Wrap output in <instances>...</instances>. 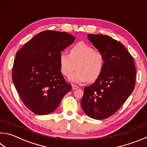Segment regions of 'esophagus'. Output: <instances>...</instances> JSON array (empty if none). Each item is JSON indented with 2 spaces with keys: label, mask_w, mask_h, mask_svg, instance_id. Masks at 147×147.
I'll return each mask as SVG.
<instances>
[{
  "label": "esophagus",
  "mask_w": 147,
  "mask_h": 147,
  "mask_svg": "<svg viewBox=\"0 0 147 147\" xmlns=\"http://www.w3.org/2000/svg\"><path fill=\"white\" fill-rule=\"evenodd\" d=\"M78 88V86L76 85H74V84H72V89L73 90H76Z\"/></svg>",
  "instance_id": "1"
}]
</instances>
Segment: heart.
Here are the masks:
<instances>
[{
	"label": "heart",
	"mask_w": 147,
	"mask_h": 147,
	"mask_svg": "<svg viewBox=\"0 0 147 147\" xmlns=\"http://www.w3.org/2000/svg\"><path fill=\"white\" fill-rule=\"evenodd\" d=\"M59 63L61 72L67 78L77 65L78 70L70 78L72 82H92L101 76L105 60L102 53L96 51L92 47L84 42H80L71 48L70 54L60 53Z\"/></svg>",
	"instance_id": "heart-1"
}]
</instances>
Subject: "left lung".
Here are the masks:
<instances>
[{
	"mask_svg": "<svg viewBox=\"0 0 147 147\" xmlns=\"http://www.w3.org/2000/svg\"><path fill=\"white\" fill-rule=\"evenodd\" d=\"M88 39L102 53L103 71L94 84L84 88L81 106L90 118L104 119L119 110L134 89L136 67L132 55L121 42L103 34Z\"/></svg>",
	"mask_w": 147,
	"mask_h": 147,
	"instance_id": "8db88e82",
	"label": "left lung"
}]
</instances>
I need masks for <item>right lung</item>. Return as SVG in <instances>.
Wrapping results in <instances>:
<instances>
[{"label": "right lung", "mask_w": 147, "mask_h": 147, "mask_svg": "<svg viewBox=\"0 0 147 147\" xmlns=\"http://www.w3.org/2000/svg\"><path fill=\"white\" fill-rule=\"evenodd\" d=\"M74 40L65 32L42 31L16 54L13 82L24 104L37 115L53 113L72 89L61 73L59 56Z\"/></svg>", "instance_id": "obj_1"}]
</instances>
